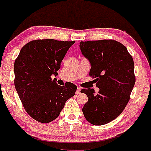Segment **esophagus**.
<instances>
[{"label":"esophagus","mask_w":151,"mask_h":151,"mask_svg":"<svg viewBox=\"0 0 151 151\" xmlns=\"http://www.w3.org/2000/svg\"><path fill=\"white\" fill-rule=\"evenodd\" d=\"M81 93V89L80 88H77V91H76V94H80Z\"/></svg>","instance_id":"obj_1"}]
</instances>
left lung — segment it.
<instances>
[{"mask_svg":"<svg viewBox=\"0 0 151 151\" xmlns=\"http://www.w3.org/2000/svg\"><path fill=\"white\" fill-rule=\"evenodd\" d=\"M82 54L89 61V76L100 89H83L88 101L82 112L94 125H102L118 117L126 107L135 85L134 62L127 48L111 39L81 41Z\"/></svg>","mask_w":151,"mask_h":151,"instance_id":"1","label":"left lung"}]
</instances>
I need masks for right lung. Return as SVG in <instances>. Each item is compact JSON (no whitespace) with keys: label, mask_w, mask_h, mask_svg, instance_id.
<instances>
[{"label":"right lung","mask_w":151,"mask_h":151,"mask_svg":"<svg viewBox=\"0 0 151 151\" xmlns=\"http://www.w3.org/2000/svg\"><path fill=\"white\" fill-rule=\"evenodd\" d=\"M75 41L38 39L23 46L14 63V84L25 110L36 121L55 120L77 90L74 84L58 85L61 62Z\"/></svg>","instance_id":"right-lung-1"}]
</instances>
